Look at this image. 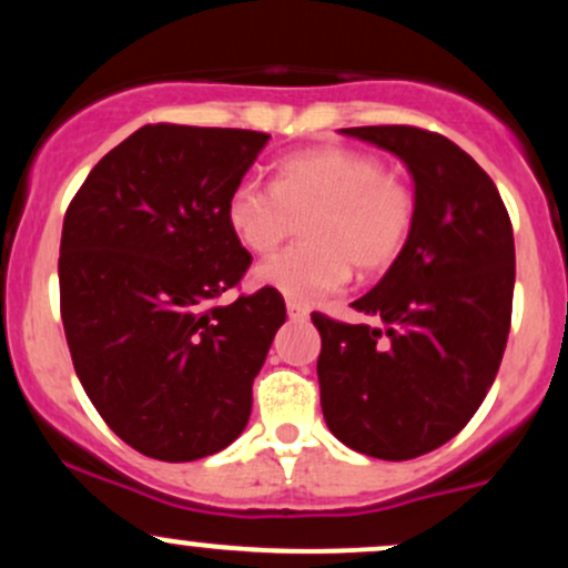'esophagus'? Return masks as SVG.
<instances>
[{
    "label": "esophagus",
    "instance_id": "1",
    "mask_svg": "<svg viewBox=\"0 0 568 568\" xmlns=\"http://www.w3.org/2000/svg\"><path fill=\"white\" fill-rule=\"evenodd\" d=\"M285 312H288L291 321H306V317H310V310H306V306L298 304V302L285 304Z\"/></svg>",
    "mask_w": 568,
    "mask_h": 568
}]
</instances>
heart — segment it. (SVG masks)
<instances>
[{"mask_svg":"<svg viewBox=\"0 0 568 568\" xmlns=\"http://www.w3.org/2000/svg\"><path fill=\"white\" fill-rule=\"evenodd\" d=\"M306 245L288 247L253 270V283L312 304L342 291L361 272L397 258L414 226L410 189L371 154L342 146L306 149L280 160L275 184L240 181L226 200V224L251 253H270L306 216Z\"/></svg>","mask_w":568,"mask_h":568,"instance_id":"obj_1","label":"heart"}]
</instances>
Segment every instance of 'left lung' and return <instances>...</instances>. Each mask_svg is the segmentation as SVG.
Listing matches in <instances>:
<instances>
[{
	"label": "left lung",
	"instance_id": "1",
	"mask_svg": "<svg viewBox=\"0 0 568 568\" xmlns=\"http://www.w3.org/2000/svg\"><path fill=\"white\" fill-rule=\"evenodd\" d=\"M338 133L408 168L416 213L387 275L352 302L376 325L312 315L323 416L352 452L414 459L452 440L497 379L513 312V224L494 181L446 135L408 125Z\"/></svg>",
	"mask_w": 568,
	"mask_h": 568
}]
</instances>
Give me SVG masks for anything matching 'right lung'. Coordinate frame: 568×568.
Returning a JSON list of instances; mask_svg holds the SVG:
<instances>
[{"label": "right lung", "instance_id": "obj_1", "mask_svg": "<svg viewBox=\"0 0 568 568\" xmlns=\"http://www.w3.org/2000/svg\"><path fill=\"white\" fill-rule=\"evenodd\" d=\"M270 135L143 125L90 171L61 234V317L84 393L128 446L192 462L240 438L283 296L216 306L251 253L226 200Z\"/></svg>", "mask_w": 568, "mask_h": 568}]
</instances>
